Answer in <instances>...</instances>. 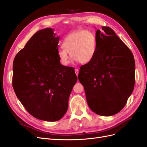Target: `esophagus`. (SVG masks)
<instances>
[{
	"label": "esophagus",
	"mask_w": 147,
	"mask_h": 147,
	"mask_svg": "<svg viewBox=\"0 0 147 147\" xmlns=\"http://www.w3.org/2000/svg\"><path fill=\"white\" fill-rule=\"evenodd\" d=\"M75 74L77 75V76L78 77V74H79V70H78V69H75Z\"/></svg>",
	"instance_id": "34e87169"
}]
</instances>
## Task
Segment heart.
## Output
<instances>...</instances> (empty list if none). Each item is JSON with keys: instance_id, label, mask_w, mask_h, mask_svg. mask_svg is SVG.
<instances>
[{"instance_id": "b5f03b06", "label": "heart", "mask_w": 147, "mask_h": 147, "mask_svg": "<svg viewBox=\"0 0 147 147\" xmlns=\"http://www.w3.org/2000/svg\"><path fill=\"white\" fill-rule=\"evenodd\" d=\"M63 48L57 52L61 63L67 65L70 55L79 63L88 64L93 59L97 50V39L90 30H78L68 34L63 42Z\"/></svg>"}]
</instances>
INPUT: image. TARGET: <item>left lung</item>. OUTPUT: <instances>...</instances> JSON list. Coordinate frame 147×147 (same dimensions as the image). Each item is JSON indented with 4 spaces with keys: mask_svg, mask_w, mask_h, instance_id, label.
<instances>
[{
    "mask_svg": "<svg viewBox=\"0 0 147 147\" xmlns=\"http://www.w3.org/2000/svg\"><path fill=\"white\" fill-rule=\"evenodd\" d=\"M97 30L93 59L80 67L78 80L88 106L101 116H112L125 106L135 84V61L131 50L109 27Z\"/></svg>",
    "mask_w": 147,
    "mask_h": 147,
    "instance_id": "8db88e82",
    "label": "left lung"
}]
</instances>
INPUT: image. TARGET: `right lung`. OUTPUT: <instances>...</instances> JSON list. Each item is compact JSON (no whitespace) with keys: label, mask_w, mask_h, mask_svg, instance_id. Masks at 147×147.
Instances as JSON below:
<instances>
[{"label":"right lung","mask_w":147,"mask_h":147,"mask_svg":"<svg viewBox=\"0 0 147 147\" xmlns=\"http://www.w3.org/2000/svg\"><path fill=\"white\" fill-rule=\"evenodd\" d=\"M59 37L51 28L40 30L13 61V90L28 112L38 119L56 121L68 109L77 81L74 68L60 63Z\"/></svg>","instance_id":"1"}]
</instances>
